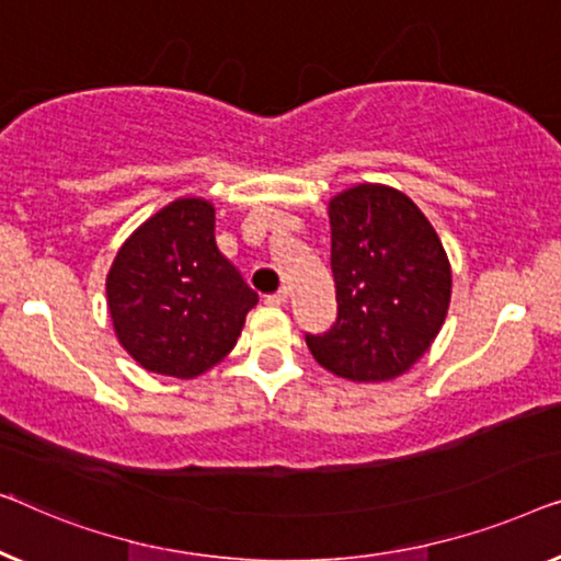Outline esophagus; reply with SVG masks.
Masks as SVG:
<instances>
[{
  "label": "esophagus",
  "instance_id": "34e87169",
  "mask_svg": "<svg viewBox=\"0 0 561 561\" xmlns=\"http://www.w3.org/2000/svg\"><path fill=\"white\" fill-rule=\"evenodd\" d=\"M287 299H289V291H287V287H282L279 291H274V295H266V305H287Z\"/></svg>",
  "mask_w": 561,
  "mask_h": 561
}]
</instances>
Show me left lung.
<instances>
[{
	"label": "left lung",
	"instance_id": "obj_1",
	"mask_svg": "<svg viewBox=\"0 0 561 561\" xmlns=\"http://www.w3.org/2000/svg\"><path fill=\"white\" fill-rule=\"evenodd\" d=\"M337 318L307 348L330 374L391 381L430 351L453 295V272L427 216L389 185L363 183L328 205Z\"/></svg>",
	"mask_w": 561,
	"mask_h": 561
}]
</instances>
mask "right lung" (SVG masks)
<instances>
[{
  "label": "right lung",
  "instance_id": "1",
  "mask_svg": "<svg viewBox=\"0 0 561 561\" xmlns=\"http://www.w3.org/2000/svg\"><path fill=\"white\" fill-rule=\"evenodd\" d=\"M124 351L152 374L195 378L239 341L259 295L216 247V208L178 198L122 243L106 277Z\"/></svg>",
  "mask_w": 561,
  "mask_h": 561
}]
</instances>
